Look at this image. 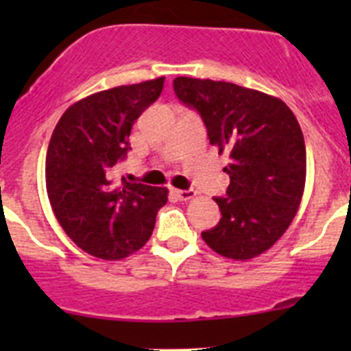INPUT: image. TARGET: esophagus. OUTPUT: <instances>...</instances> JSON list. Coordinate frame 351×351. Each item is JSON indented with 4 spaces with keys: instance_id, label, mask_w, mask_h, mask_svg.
I'll return each instance as SVG.
<instances>
[{
    "instance_id": "esophagus-1",
    "label": "esophagus",
    "mask_w": 351,
    "mask_h": 351,
    "mask_svg": "<svg viewBox=\"0 0 351 351\" xmlns=\"http://www.w3.org/2000/svg\"><path fill=\"white\" fill-rule=\"evenodd\" d=\"M173 195L179 198V200H191V198L197 195L195 190H173Z\"/></svg>"
}]
</instances>
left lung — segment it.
<instances>
[{"label":"left lung","instance_id":"8db88e82","mask_svg":"<svg viewBox=\"0 0 351 351\" xmlns=\"http://www.w3.org/2000/svg\"><path fill=\"white\" fill-rule=\"evenodd\" d=\"M173 91L195 108L209 142L230 158L226 197L214 198L221 219L202 232L207 246L232 260H250L287 232L306 184V145L299 121L276 96L237 84L178 77Z\"/></svg>","mask_w":351,"mask_h":351}]
</instances>
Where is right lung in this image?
Instances as JSON below:
<instances>
[{
	"label": "right lung",
	"instance_id": "1",
	"mask_svg": "<svg viewBox=\"0 0 351 351\" xmlns=\"http://www.w3.org/2000/svg\"><path fill=\"white\" fill-rule=\"evenodd\" d=\"M165 77L95 93L75 101L56 125L45 158V182L56 219L89 255L121 260L153 234L167 188L112 181L126 156L133 123L158 100Z\"/></svg>",
	"mask_w": 351,
	"mask_h": 351
}]
</instances>
